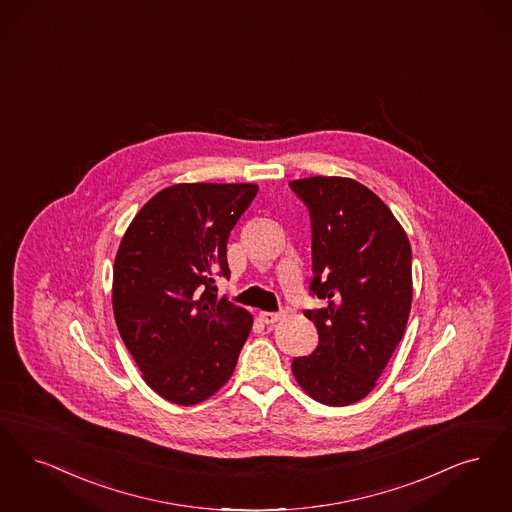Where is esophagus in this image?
Segmentation results:
<instances>
[{
    "label": "esophagus",
    "instance_id": "1",
    "mask_svg": "<svg viewBox=\"0 0 512 512\" xmlns=\"http://www.w3.org/2000/svg\"><path fill=\"white\" fill-rule=\"evenodd\" d=\"M283 317V312H262L260 313V319L266 323V325H273L277 323L279 319Z\"/></svg>",
    "mask_w": 512,
    "mask_h": 512
}]
</instances>
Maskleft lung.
Returning <instances> with one entry per match:
<instances>
[{
	"instance_id": "8db88e82",
	"label": "left lung",
	"mask_w": 512,
	"mask_h": 512,
	"mask_svg": "<svg viewBox=\"0 0 512 512\" xmlns=\"http://www.w3.org/2000/svg\"><path fill=\"white\" fill-rule=\"evenodd\" d=\"M310 210V292L327 300L308 310L319 344L294 357L292 375L313 400L333 407L363 400L400 344L413 300L411 245L390 208L350 178L290 181Z\"/></svg>"
}]
</instances>
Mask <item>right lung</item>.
Returning a JSON list of instances; mask_svg holds the SVG:
<instances>
[{"label":"right lung","instance_id":"add662e5","mask_svg":"<svg viewBox=\"0 0 512 512\" xmlns=\"http://www.w3.org/2000/svg\"><path fill=\"white\" fill-rule=\"evenodd\" d=\"M258 193L254 183H179L135 216L114 260L112 310L145 382L195 405L231 378L252 315L218 296L227 239Z\"/></svg>","mask_w":512,"mask_h":512}]
</instances>
